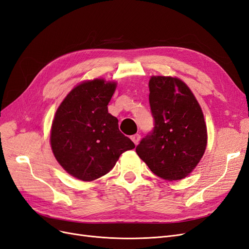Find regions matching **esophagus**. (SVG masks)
I'll return each instance as SVG.
<instances>
[{
	"label": "esophagus",
	"instance_id": "1",
	"mask_svg": "<svg viewBox=\"0 0 249 249\" xmlns=\"http://www.w3.org/2000/svg\"><path fill=\"white\" fill-rule=\"evenodd\" d=\"M140 140H141V135H140V134H133V135L131 136V141L135 143V145H138Z\"/></svg>",
	"mask_w": 249,
	"mask_h": 249
}]
</instances>
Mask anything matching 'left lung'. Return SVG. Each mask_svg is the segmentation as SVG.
Listing matches in <instances>:
<instances>
[{
	"instance_id": "8db88e82",
	"label": "left lung",
	"mask_w": 249,
	"mask_h": 249,
	"mask_svg": "<svg viewBox=\"0 0 249 249\" xmlns=\"http://www.w3.org/2000/svg\"><path fill=\"white\" fill-rule=\"evenodd\" d=\"M149 91L154 128L136 146V153L158 177L181 180L205 153L204 114L194 93L177 77L152 76Z\"/></svg>"
}]
</instances>
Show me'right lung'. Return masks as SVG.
<instances>
[{"instance_id": "right-lung-1", "label": "right lung", "mask_w": 249, "mask_h": 249, "mask_svg": "<svg viewBox=\"0 0 249 249\" xmlns=\"http://www.w3.org/2000/svg\"><path fill=\"white\" fill-rule=\"evenodd\" d=\"M116 87L117 83L102 78L84 82L69 92L55 111L51 130L53 153L76 179L102 177L123 152L135 148L107 110Z\"/></svg>"}]
</instances>
